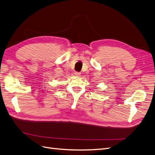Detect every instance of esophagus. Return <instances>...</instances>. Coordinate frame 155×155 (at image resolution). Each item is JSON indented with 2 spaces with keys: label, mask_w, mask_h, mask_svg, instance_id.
<instances>
[{
  "label": "esophagus",
  "mask_w": 155,
  "mask_h": 155,
  "mask_svg": "<svg viewBox=\"0 0 155 155\" xmlns=\"http://www.w3.org/2000/svg\"><path fill=\"white\" fill-rule=\"evenodd\" d=\"M74 74H75V75L77 77H81V73L80 72H75V73H74Z\"/></svg>",
  "instance_id": "34e87169"
}]
</instances>
